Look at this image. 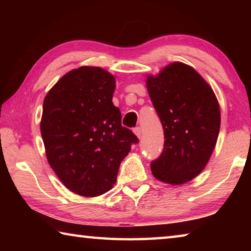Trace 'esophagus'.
I'll return each instance as SVG.
<instances>
[{"label":"esophagus","mask_w":251,"mask_h":251,"mask_svg":"<svg viewBox=\"0 0 251 251\" xmlns=\"http://www.w3.org/2000/svg\"><path fill=\"white\" fill-rule=\"evenodd\" d=\"M134 134L137 136L138 138H141V136H142V129H141V127H136V128H134Z\"/></svg>","instance_id":"34e87169"}]
</instances>
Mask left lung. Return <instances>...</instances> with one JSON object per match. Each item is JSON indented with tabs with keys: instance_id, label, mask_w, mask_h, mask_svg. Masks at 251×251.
Wrapping results in <instances>:
<instances>
[{
	"instance_id": "obj_1",
	"label": "left lung",
	"mask_w": 251,
	"mask_h": 251,
	"mask_svg": "<svg viewBox=\"0 0 251 251\" xmlns=\"http://www.w3.org/2000/svg\"><path fill=\"white\" fill-rule=\"evenodd\" d=\"M148 94L164 128V151L151 165L156 179L181 185L201 174L217 143L220 108L214 91L181 62L146 76Z\"/></svg>"
}]
</instances>
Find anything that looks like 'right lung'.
Listing matches in <instances>:
<instances>
[{"label":"right lung","mask_w":251,"mask_h":251,"mask_svg":"<svg viewBox=\"0 0 251 251\" xmlns=\"http://www.w3.org/2000/svg\"><path fill=\"white\" fill-rule=\"evenodd\" d=\"M116 78L96 66H80L46 94L41 134L46 158L66 188L83 197L113 188L122 160L138 139L122 126L113 104Z\"/></svg>","instance_id":"obj_1"}]
</instances>
